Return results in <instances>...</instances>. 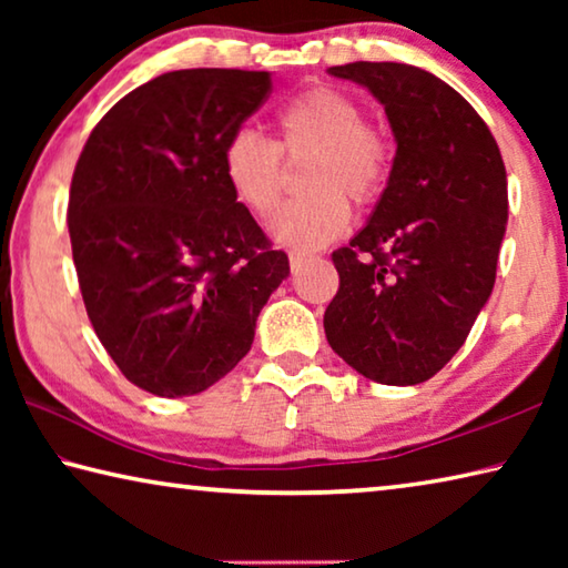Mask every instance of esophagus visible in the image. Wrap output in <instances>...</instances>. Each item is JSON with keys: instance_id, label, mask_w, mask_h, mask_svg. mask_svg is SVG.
Returning <instances> with one entry per match:
<instances>
[{"instance_id": "obj_1", "label": "esophagus", "mask_w": 568, "mask_h": 568, "mask_svg": "<svg viewBox=\"0 0 568 568\" xmlns=\"http://www.w3.org/2000/svg\"><path fill=\"white\" fill-rule=\"evenodd\" d=\"M287 257H291V267H293V271H297V267L311 261L313 255H311V253H301V250H291V255H287Z\"/></svg>"}]
</instances>
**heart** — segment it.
<instances>
[{
    "label": "heart",
    "instance_id": "heart-1",
    "mask_svg": "<svg viewBox=\"0 0 568 568\" xmlns=\"http://www.w3.org/2000/svg\"><path fill=\"white\" fill-rule=\"evenodd\" d=\"M351 94L311 88L287 100L275 114L277 142L253 130H237L225 142L223 175L247 210L267 215L281 200L283 158L313 155L305 185L313 195L291 200L271 220L275 243L295 250L328 245L351 225V203L368 205L381 195L390 150L368 128Z\"/></svg>",
    "mask_w": 568,
    "mask_h": 568
}]
</instances>
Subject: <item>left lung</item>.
<instances>
[{
	"instance_id": "1",
	"label": "left lung",
	"mask_w": 568,
	"mask_h": 568,
	"mask_svg": "<svg viewBox=\"0 0 568 568\" xmlns=\"http://www.w3.org/2000/svg\"><path fill=\"white\" fill-rule=\"evenodd\" d=\"M328 74L383 104L396 158L368 223L333 253L341 287L325 338L361 376L416 386L454 358L491 297L508 220L501 150L478 112L420 67L351 62Z\"/></svg>"
}]
</instances>
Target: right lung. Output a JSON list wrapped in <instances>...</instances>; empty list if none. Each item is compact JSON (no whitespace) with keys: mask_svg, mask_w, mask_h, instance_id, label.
Listing matches in <instances>:
<instances>
[{"mask_svg":"<svg viewBox=\"0 0 568 568\" xmlns=\"http://www.w3.org/2000/svg\"><path fill=\"white\" fill-rule=\"evenodd\" d=\"M271 88V72L160 74L104 114L77 160L67 223L82 301L124 378L155 396L227 376L291 275L223 175L225 142Z\"/></svg>","mask_w":568,"mask_h":568,"instance_id":"1","label":"right lung"}]
</instances>
